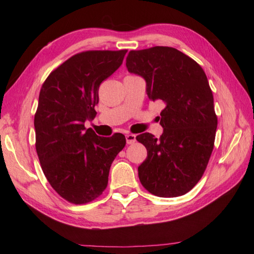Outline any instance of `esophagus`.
Instances as JSON below:
<instances>
[{"label":"esophagus","instance_id":"34e87169","mask_svg":"<svg viewBox=\"0 0 254 254\" xmlns=\"http://www.w3.org/2000/svg\"><path fill=\"white\" fill-rule=\"evenodd\" d=\"M126 138H127V144H134L136 142V136L134 135V134H127L126 135Z\"/></svg>","mask_w":254,"mask_h":254}]
</instances>
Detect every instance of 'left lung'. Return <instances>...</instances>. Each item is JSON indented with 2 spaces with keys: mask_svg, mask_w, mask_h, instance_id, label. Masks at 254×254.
<instances>
[{
  "mask_svg": "<svg viewBox=\"0 0 254 254\" xmlns=\"http://www.w3.org/2000/svg\"><path fill=\"white\" fill-rule=\"evenodd\" d=\"M126 65L145 79L148 98L164 104L160 138L150 133L136 136L147 149L138 167L139 181L154 195H183L202 178L214 147L217 117L206 75L170 47L130 51Z\"/></svg>",
  "mask_w": 254,
  "mask_h": 254,
  "instance_id": "obj_1",
  "label": "left lung"
}]
</instances>
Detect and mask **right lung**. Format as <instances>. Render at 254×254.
<instances>
[{
  "instance_id": "add662e5",
  "label": "right lung",
  "mask_w": 254,
  "mask_h": 254,
  "mask_svg": "<svg viewBox=\"0 0 254 254\" xmlns=\"http://www.w3.org/2000/svg\"><path fill=\"white\" fill-rule=\"evenodd\" d=\"M127 52H80L51 72L40 89L36 150L51 187L71 203L102 194L112 161L126 146L123 134L98 136L84 124L94 120L99 86L121 66Z\"/></svg>"
}]
</instances>
